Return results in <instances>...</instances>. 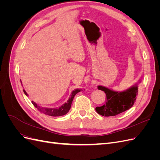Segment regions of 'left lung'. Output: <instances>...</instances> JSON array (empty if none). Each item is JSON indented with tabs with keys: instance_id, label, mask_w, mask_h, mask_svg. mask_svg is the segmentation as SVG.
<instances>
[{
	"instance_id": "obj_1",
	"label": "left lung",
	"mask_w": 160,
	"mask_h": 160,
	"mask_svg": "<svg viewBox=\"0 0 160 160\" xmlns=\"http://www.w3.org/2000/svg\"><path fill=\"white\" fill-rule=\"evenodd\" d=\"M98 88L105 92L107 99L103 105L97 107L95 110L99 115L105 117L117 115L130 109L133 105L138 94V85L123 91H115L101 85H99Z\"/></svg>"
}]
</instances>
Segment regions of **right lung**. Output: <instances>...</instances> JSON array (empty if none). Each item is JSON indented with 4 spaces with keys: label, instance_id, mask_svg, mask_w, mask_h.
Instances as JSON below:
<instances>
[{
    "label": "right lung",
    "instance_id": "add662e5",
    "mask_svg": "<svg viewBox=\"0 0 160 160\" xmlns=\"http://www.w3.org/2000/svg\"><path fill=\"white\" fill-rule=\"evenodd\" d=\"M23 91L26 95H28V94L27 93V92L25 91V89H23ZM80 91H81V89H75L74 91H72L68 101H67L66 103H65L63 105H62L61 106H60V107H59L58 108H42V107H41V106H39V105H38L37 103L34 102V101H32V103L36 108H37V109L38 111H41V112L43 113L45 115L53 116V117L62 116V115H64L67 114L69 112V111L70 110L71 107L72 101V100H73L75 95Z\"/></svg>",
    "mask_w": 160,
    "mask_h": 160
}]
</instances>
